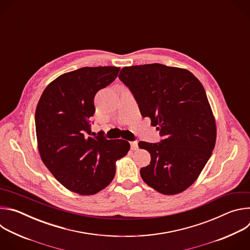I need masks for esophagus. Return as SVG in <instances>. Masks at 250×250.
Instances as JSON below:
<instances>
[{
  "instance_id": "obj_1",
  "label": "esophagus",
  "mask_w": 250,
  "mask_h": 250,
  "mask_svg": "<svg viewBox=\"0 0 250 250\" xmlns=\"http://www.w3.org/2000/svg\"><path fill=\"white\" fill-rule=\"evenodd\" d=\"M130 147L132 150H136L137 149V141H131L130 142Z\"/></svg>"
}]
</instances>
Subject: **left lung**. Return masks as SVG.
<instances>
[{
  "label": "left lung",
  "mask_w": 250,
  "mask_h": 250,
  "mask_svg": "<svg viewBox=\"0 0 250 250\" xmlns=\"http://www.w3.org/2000/svg\"><path fill=\"white\" fill-rule=\"evenodd\" d=\"M119 78L133 94L141 116L164 136L159 144H138L151 156L140 169L142 180L164 195L185 191L216 145V120L203 85L190 71L159 63L124 67Z\"/></svg>",
  "instance_id": "8db88e82"
}]
</instances>
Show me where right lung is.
Instances as JSON below:
<instances>
[{"instance_id":"right-lung-1","label":"right lung","mask_w":250,"mask_h":250,"mask_svg":"<svg viewBox=\"0 0 250 250\" xmlns=\"http://www.w3.org/2000/svg\"><path fill=\"white\" fill-rule=\"evenodd\" d=\"M119 67H83L65 73L44 89L35 111L41 158L66 189L94 195L114 179L116 161L130 146L124 139L92 136L96 93L118 76Z\"/></svg>"}]
</instances>
